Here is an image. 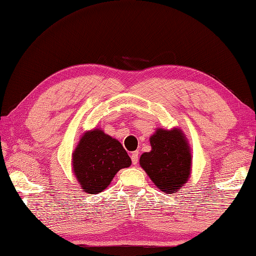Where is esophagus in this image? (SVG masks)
I'll return each mask as SVG.
<instances>
[{"label":"esophagus","instance_id":"esophagus-1","mask_svg":"<svg viewBox=\"0 0 256 256\" xmlns=\"http://www.w3.org/2000/svg\"><path fill=\"white\" fill-rule=\"evenodd\" d=\"M131 160H132V163L134 165L138 164V151H135L131 154Z\"/></svg>","mask_w":256,"mask_h":256}]
</instances>
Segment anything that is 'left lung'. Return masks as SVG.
I'll use <instances>...</instances> for the list:
<instances>
[{"label": "left lung", "instance_id": "left-lung-1", "mask_svg": "<svg viewBox=\"0 0 256 256\" xmlns=\"http://www.w3.org/2000/svg\"><path fill=\"white\" fill-rule=\"evenodd\" d=\"M150 143L152 150L141 155L140 165L160 191L176 193L192 171V151L186 136L178 128H158Z\"/></svg>", "mask_w": 256, "mask_h": 256}]
</instances>
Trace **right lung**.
<instances>
[{
	"mask_svg": "<svg viewBox=\"0 0 256 256\" xmlns=\"http://www.w3.org/2000/svg\"><path fill=\"white\" fill-rule=\"evenodd\" d=\"M131 158L116 138L101 128L86 131L72 153V170L82 191L103 192L120 170L128 168Z\"/></svg>",
	"mask_w": 256,
	"mask_h": 256,
	"instance_id": "1",
	"label": "right lung"
}]
</instances>
